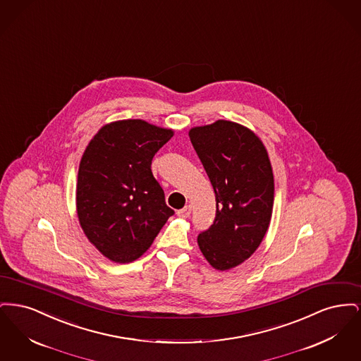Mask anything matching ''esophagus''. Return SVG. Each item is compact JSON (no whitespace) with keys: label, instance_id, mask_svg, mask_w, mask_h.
<instances>
[{"label":"esophagus","instance_id":"34e87169","mask_svg":"<svg viewBox=\"0 0 361 361\" xmlns=\"http://www.w3.org/2000/svg\"><path fill=\"white\" fill-rule=\"evenodd\" d=\"M177 215L181 216V218H188L189 215H190V206H185L184 208L178 209Z\"/></svg>","mask_w":361,"mask_h":361}]
</instances>
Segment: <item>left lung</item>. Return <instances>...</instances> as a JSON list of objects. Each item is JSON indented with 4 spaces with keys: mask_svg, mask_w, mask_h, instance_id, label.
Listing matches in <instances>:
<instances>
[{
    "mask_svg": "<svg viewBox=\"0 0 361 361\" xmlns=\"http://www.w3.org/2000/svg\"><path fill=\"white\" fill-rule=\"evenodd\" d=\"M190 142L212 184L216 216L197 237L207 261L227 271L250 257L272 218L275 184L261 139L238 123L216 121L193 127Z\"/></svg>",
    "mask_w": 361,
    "mask_h": 361,
    "instance_id": "obj_1",
    "label": "left lung"
}]
</instances>
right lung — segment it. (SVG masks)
<instances>
[{"label": "right lung", "mask_w": 361, "mask_h": 361, "mask_svg": "<svg viewBox=\"0 0 361 361\" xmlns=\"http://www.w3.org/2000/svg\"><path fill=\"white\" fill-rule=\"evenodd\" d=\"M172 137L173 130L128 119L105 124L86 146L75 189L77 215L104 257L135 261L174 214L152 172L153 157Z\"/></svg>", "instance_id": "1"}]
</instances>
